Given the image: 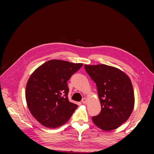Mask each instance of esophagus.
<instances>
[{"label": "esophagus", "mask_w": 154, "mask_h": 154, "mask_svg": "<svg viewBox=\"0 0 154 154\" xmlns=\"http://www.w3.org/2000/svg\"><path fill=\"white\" fill-rule=\"evenodd\" d=\"M82 102L83 104H86L87 103V100L86 98H83Z\"/></svg>", "instance_id": "obj_1"}]
</instances>
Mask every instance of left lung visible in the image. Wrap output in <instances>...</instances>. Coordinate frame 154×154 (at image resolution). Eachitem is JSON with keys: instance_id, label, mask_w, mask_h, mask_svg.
<instances>
[{"instance_id": "obj_1", "label": "left lung", "mask_w": 154, "mask_h": 154, "mask_svg": "<svg viewBox=\"0 0 154 154\" xmlns=\"http://www.w3.org/2000/svg\"><path fill=\"white\" fill-rule=\"evenodd\" d=\"M84 67L96 83L101 106L100 113L92 117V122L105 131L118 128L129 118L134 107V92L130 78L120 69L105 64Z\"/></svg>"}]
</instances>
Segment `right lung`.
<instances>
[{
  "instance_id": "obj_1",
  "label": "right lung",
  "mask_w": 154,
  "mask_h": 154,
  "mask_svg": "<svg viewBox=\"0 0 154 154\" xmlns=\"http://www.w3.org/2000/svg\"><path fill=\"white\" fill-rule=\"evenodd\" d=\"M83 63L51 60L31 74L26 100L32 116L44 127L57 128L68 122L78 105L68 99L67 82Z\"/></svg>"
}]
</instances>
